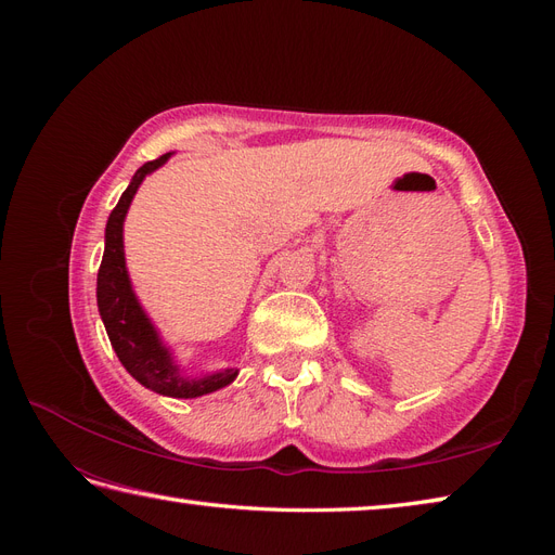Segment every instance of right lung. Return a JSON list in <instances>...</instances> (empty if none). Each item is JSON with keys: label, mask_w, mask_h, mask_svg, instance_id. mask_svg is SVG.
Returning a JSON list of instances; mask_svg holds the SVG:
<instances>
[{"label": "right lung", "mask_w": 555, "mask_h": 555, "mask_svg": "<svg viewBox=\"0 0 555 555\" xmlns=\"http://www.w3.org/2000/svg\"><path fill=\"white\" fill-rule=\"evenodd\" d=\"M169 157L171 153H166L153 162H145L108 217L104 259L96 275V306L99 314L104 319L115 354L133 379L141 382L145 389H153L162 396L196 398L222 389V386L236 379L238 373L231 367V371L204 379H184L178 375L171 354L159 343L157 331L150 324V319L145 317L137 296L131 292L122 249V222L133 194H137L143 178L159 169Z\"/></svg>", "instance_id": "1"}]
</instances>
